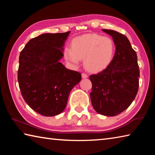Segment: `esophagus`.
<instances>
[{
  "instance_id": "1",
  "label": "esophagus",
  "mask_w": 155,
  "mask_h": 155,
  "mask_svg": "<svg viewBox=\"0 0 155 155\" xmlns=\"http://www.w3.org/2000/svg\"><path fill=\"white\" fill-rule=\"evenodd\" d=\"M88 77V75L85 73H82V78H87Z\"/></svg>"
}]
</instances>
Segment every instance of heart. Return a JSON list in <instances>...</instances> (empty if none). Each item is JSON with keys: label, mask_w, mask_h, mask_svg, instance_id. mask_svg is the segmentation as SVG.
<instances>
[{"label": "heart", "mask_w": 155, "mask_h": 155, "mask_svg": "<svg viewBox=\"0 0 155 155\" xmlns=\"http://www.w3.org/2000/svg\"><path fill=\"white\" fill-rule=\"evenodd\" d=\"M115 46L109 37L88 33L77 37L72 41V48L64 49V57L68 62L78 65L83 59L85 68L91 72L101 71L111 64Z\"/></svg>", "instance_id": "heart-1"}]
</instances>
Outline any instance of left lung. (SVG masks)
<instances>
[{
  "label": "left lung",
  "instance_id": "left-lung-1",
  "mask_svg": "<svg viewBox=\"0 0 155 155\" xmlns=\"http://www.w3.org/2000/svg\"><path fill=\"white\" fill-rule=\"evenodd\" d=\"M103 31L112 36L116 51L105 69L90 76L92 84L90 98L97 113L114 116L134 101L139 89L140 70L137 54L127 37L113 30Z\"/></svg>",
  "mask_w": 155,
  "mask_h": 155
}]
</instances>
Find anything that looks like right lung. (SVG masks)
<instances>
[{"label": "right lung", "instance_id": "obj_1", "mask_svg": "<svg viewBox=\"0 0 155 155\" xmlns=\"http://www.w3.org/2000/svg\"><path fill=\"white\" fill-rule=\"evenodd\" d=\"M70 31L44 33L28 41L21 51L18 70L20 92L31 109L43 116L64 111L81 74L59 62Z\"/></svg>", "mask_w": 155, "mask_h": 155}]
</instances>
